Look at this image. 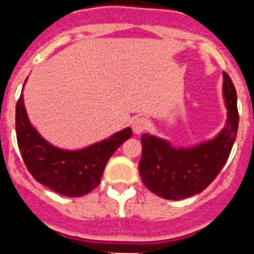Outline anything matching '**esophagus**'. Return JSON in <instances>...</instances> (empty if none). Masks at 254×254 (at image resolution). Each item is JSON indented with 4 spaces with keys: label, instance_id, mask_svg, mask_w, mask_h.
<instances>
[{
    "label": "esophagus",
    "instance_id": "obj_1",
    "mask_svg": "<svg viewBox=\"0 0 254 254\" xmlns=\"http://www.w3.org/2000/svg\"><path fill=\"white\" fill-rule=\"evenodd\" d=\"M147 127H149V123L143 117H138V119L133 120V123H131V127H133V131H134L135 134H141L142 131L146 130Z\"/></svg>",
    "mask_w": 254,
    "mask_h": 254
}]
</instances>
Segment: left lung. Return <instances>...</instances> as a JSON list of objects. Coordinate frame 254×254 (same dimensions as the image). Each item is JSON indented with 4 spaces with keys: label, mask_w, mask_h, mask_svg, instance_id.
<instances>
[{
    "label": "left lung",
    "mask_w": 254,
    "mask_h": 254,
    "mask_svg": "<svg viewBox=\"0 0 254 254\" xmlns=\"http://www.w3.org/2000/svg\"><path fill=\"white\" fill-rule=\"evenodd\" d=\"M223 93L228 108L227 125L212 141L191 149H178L154 135L142 134V155L138 170L143 185L169 200H179L201 192L219 175L228 159L239 127L236 89L223 72Z\"/></svg>",
    "instance_id": "obj_1"
}]
</instances>
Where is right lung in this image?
Masks as SVG:
<instances>
[{
	"label": "right lung",
	"instance_id": "obj_1",
	"mask_svg": "<svg viewBox=\"0 0 254 254\" xmlns=\"http://www.w3.org/2000/svg\"><path fill=\"white\" fill-rule=\"evenodd\" d=\"M15 131L23 162L34 179L69 197L87 195L100 185L109 158L133 133L127 127L83 150H61L45 141L31 127L22 95L15 108Z\"/></svg>",
	"mask_w": 254,
	"mask_h": 254
}]
</instances>
